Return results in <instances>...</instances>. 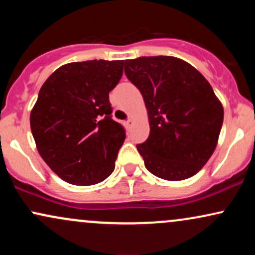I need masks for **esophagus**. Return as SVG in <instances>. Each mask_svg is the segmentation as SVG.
Listing matches in <instances>:
<instances>
[{
	"mask_svg": "<svg viewBox=\"0 0 255 255\" xmlns=\"http://www.w3.org/2000/svg\"><path fill=\"white\" fill-rule=\"evenodd\" d=\"M131 124H133V120H131L130 118L127 119V120H126V121H125V125L127 126V127H130Z\"/></svg>",
	"mask_w": 255,
	"mask_h": 255,
	"instance_id": "obj_1",
	"label": "esophagus"
}]
</instances>
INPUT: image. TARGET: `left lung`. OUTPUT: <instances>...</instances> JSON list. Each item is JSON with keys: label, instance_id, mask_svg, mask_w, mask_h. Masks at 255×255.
<instances>
[{"label": "left lung", "instance_id": "obj_1", "mask_svg": "<svg viewBox=\"0 0 255 255\" xmlns=\"http://www.w3.org/2000/svg\"><path fill=\"white\" fill-rule=\"evenodd\" d=\"M126 77L144 97L150 135L136 148L154 176L192 177L212 156L224 111L211 85L194 67L172 56L125 61Z\"/></svg>", "mask_w": 255, "mask_h": 255}]
</instances>
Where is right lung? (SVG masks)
<instances>
[{
	"instance_id": "add662e5",
	"label": "right lung",
	"mask_w": 255,
	"mask_h": 255,
	"mask_svg": "<svg viewBox=\"0 0 255 255\" xmlns=\"http://www.w3.org/2000/svg\"><path fill=\"white\" fill-rule=\"evenodd\" d=\"M124 73V61L64 64L46 79L30 116L38 152L66 182L90 186L115 169L126 139L113 120L109 92Z\"/></svg>"
}]
</instances>
